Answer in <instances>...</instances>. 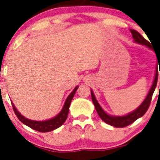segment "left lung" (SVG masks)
Masks as SVG:
<instances>
[{"label": "left lung", "mask_w": 160, "mask_h": 160, "mask_svg": "<svg viewBox=\"0 0 160 160\" xmlns=\"http://www.w3.org/2000/svg\"><path fill=\"white\" fill-rule=\"evenodd\" d=\"M130 32L132 34V38H134V41L137 43H139L141 45H144L146 46L147 47H149V49H152V47H151L150 46V42L149 41H147L146 39H145L139 33H138L137 31L130 29ZM158 70L156 69V74H155V78L153 80V83L152 84L151 88H150L149 93H148L147 96L145 98V100L143 101V102L142 103L139 105V107L137 108L135 111H133L132 112L129 113V114H126V115L124 116H112L109 115L108 114L105 112L102 109V108L100 106L99 103L97 101L96 98H95L94 94H93V90H91V98H92V101H93V104H94L95 109H96L97 112H98V115L100 116L102 121H104L105 123L108 124V125H111V126L116 127V128H124V127H126L128 125H129L130 124L133 123L135 121H136L137 119L141 118L142 116L146 114V112L147 111L148 108H149L150 105V102H151L152 97L153 93H154L155 89L156 88V83H157L158 80ZM159 75H160V70H159ZM160 88V86H159Z\"/></svg>", "instance_id": "obj_1"}]
</instances>
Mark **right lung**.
<instances>
[{"label":"right lung","mask_w":160,"mask_h":160,"mask_svg":"<svg viewBox=\"0 0 160 160\" xmlns=\"http://www.w3.org/2000/svg\"><path fill=\"white\" fill-rule=\"evenodd\" d=\"M77 88H78V86L76 87V88H74V90L70 93V95L67 97V100H66L65 103H64L63 107H62V109L61 110L60 112H59L56 117L46 121H42V122H39V121H32L30 120V119L26 118L24 117L23 115H22V114L18 111V110L16 109V108L14 107V105L13 104L12 102H11V104H12L13 109H14V113H15L16 116H17L18 118L22 123L25 124V125L28 126L29 128H32V129L38 131V132H51V131H53L56 129V128H58L59 127H60L61 125L66 122V120H67V116H68L69 109H70L71 101H72V98H73V96L74 94H75L76 91H77Z\"/></svg>","instance_id":"add662e5"}]
</instances>
